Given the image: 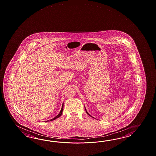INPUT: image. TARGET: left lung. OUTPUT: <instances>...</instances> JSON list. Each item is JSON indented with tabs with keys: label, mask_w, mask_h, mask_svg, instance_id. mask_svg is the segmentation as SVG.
Masks as SVG:
<instances>
[{
	"label": "left lung",
	"mask_w": 156,
	"mask_h": 156,
	"mask_svg": "<svg viewBox=\"0 0 156 156\" xmlns=\"http://www.w3.org/2000/svg\"><path fill=\"white\" fill-rule=\"evenodd\" d=\"M86 113H87V114H88V115H90V116H91V115H90V114H88V113L87 112V111H86Z\"/></svg>",
	"instance_id": "obj_1"
}]
</instances>
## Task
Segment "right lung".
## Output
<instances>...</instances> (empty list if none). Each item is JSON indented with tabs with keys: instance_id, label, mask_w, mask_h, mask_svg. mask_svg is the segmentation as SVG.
I'll use <instances>...</instances> for the list:
<instances>
[{
	"instance_id": "obj_1",
	"label": "right lung",
	"mask_w": 156,
	"mask_h": 156,
	"mask_svg": "<svg viewBox=\"0 0 156 156\" xmlns=\"http://www.w3.org/2000/svg\"><path fill=\"white\" fill-rule=\"evenodd\" d=\"M63 106H64V105L62 104V108H61V110H60V112L59 114H58L57 116H56L55 118H53V119H51V120H50V121H53V120H55V119H56V118H58V117H60L61 116V114H62V110H63Z\"/></svg>"
}]
</instances>
